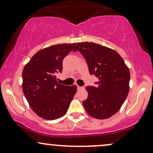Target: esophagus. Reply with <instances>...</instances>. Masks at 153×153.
Wrapping results in <instances>:
<instances>
[{
  "instance_id": "obj_1",
  "label": "esophagus",
  "mask_w": 153,
  "mask_h": 153,
  "mask_svg": "<svg viewBox=\"0 0 153 153\" xmlns=\"http://www.w3.org/2000/svg\"><path fill=\"white\" fill-rule=\"evenodd\" d=\"M77 88H78V90H81V89H83L84 87H81V86L78 85V86H77Z\"/></svg>"
}]
</instances>
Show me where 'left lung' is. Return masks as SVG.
<instances>
[{
    "label": "left lung",
    "mask_w": 153,
    "mask_h": 153,
    "mask_svg": "<svg viewBox=\"0 0 153 153\" xmlns=\"http://www.w3.org/2000/svg\"><path fill=\"white\" fill-rule=\"evenodd\" d=\"M79 51L85 58L89 72L98 78L95 86H87L88 96L82 105L88 115L107 119L120 109L129 93L130 71L116 51L94 43H78Z\"/></svg>",
    "instance_id": "left-lung-1"
}]
</instances>
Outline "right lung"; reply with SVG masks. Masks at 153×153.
I'll list each match as a JSON object with an SVG mask.
<instances>
[{
	"label": "right lung",
	"instance_id": "right-lung-1",
	"mask_svg": "<svg viewBox=\"0 0 153 153\" xmlns=\"http://www.w3.org/2000/svg\"><path fill=\"white\" fill-rule=\"evenodd\" d=\"M75 45L58 44L40 50L24 67L23 93L32 110L42 118L51 120L63 116L75 95V85L59 84L56 76L62 73V60Z\"/></svg>",
	"mask_w": 153,
	"mask_h": 153
}]
</instances>
